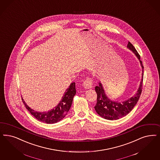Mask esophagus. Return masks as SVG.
I'll list each match as a JSON object with an SVG mask.
<instances>
[{"instance_id": "esophagus-1", "label": "esophagus", "mask_w": 160, "mask_h": 160, "mask_svg": "<svg viewBox=\"0 0 160 160\" xmlns=\"http://www.w3.org/2000/svg\"><path fill=\"white\" fill-rule=\"evenodd\" d=\"M93 80L91 77H87L83 82V86H84V88H87V89L92 88L93 87Z\"/></svg>"}]
</instances>
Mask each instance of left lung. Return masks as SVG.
Wrapping results in <instances>:
<instances>
[{
	"instance_id": "8db88e82",
	"label": "left lung",
	"mask_w": 160,
	"mask_h": 160,
	"mask_svg": "<svg viewBox=\"0 0 160 160\" xmlns=\"http://www.w3.org/2000/svg\"><path fill=\"white\" fill-rule=\"evenodd\" d=\"M127 47L129 49L132 50L139 60L141 65L142 68V80L140 83L139 88L135 94L132 96V98L122 102H115L110 100L105 94V91L101 83H99V85L96 86L95 91L97 93V103L94 106V109L100 116L106 119L117 120L123 116H126L137 103L142 93L143 78V66H142V61L140 60L141 57L137 51L130 42H128Z\"/></svg>"
}]
</instances>
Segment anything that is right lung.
Segmentation results:
<instances>
[{
  "instance_id": "right-lung-1",
  "label": "right lung",
  "mask_w": 160,
  "mask_h": 160,
  "mask_svg": "<svg viewBox=\"0 0 160 160\" xmlns=\"http://www.w3.org/2000/svg\"><path fill=\"white\" fill-rule=\"evenodd\" d=\"M75 85L76 83L74 82L71 83L69 88L65 92L58 105L55 106L54 109H52L47 112H36L31 109L22 98V102L30 113L38 121L46 123H54L62 120L67 114L68 110H70L73 98L76 93Z\"/></svg>"
}]
</instances>
